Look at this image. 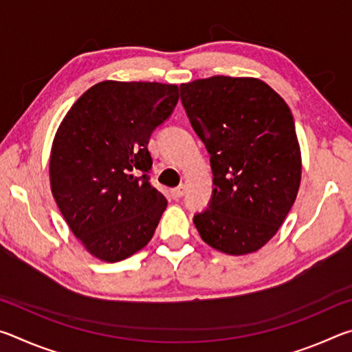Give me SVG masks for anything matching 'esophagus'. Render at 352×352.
Returning <instances> with one entry per match:
<instances>
[{
    "instance_id": "esophagus-1",
    "label": "esophagus",
    "mask_w": 352,
    "mask_h": 352,
    "mask_svg": "<svg viewBox=\"0 0 352 352\" xmlns=\"http://www.w3.org/2000/svg\"><path fill=\"white\" fill-rule=\"evenodd\" d=\"M184 192H186V186H184V184H180V186H178V188L170 190V195H172V199L178 200V199L183 197Z\"/></svg>"
}]
</instances>
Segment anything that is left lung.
Wrapping results in <instances>:
<instances>
[{"label":"left lung","mask_w":352,"mask_h":352,"mask_svg":"<svg viewBox=\"0 0 352 352\" xmlns=\"http://www.w3.org/2000/svg\"><path fill=\"white\" fill-rule=\"evenodd\" d=\"M190 126L212 169V195L194 216L208 245L226 254L264 247L283 225L301 182L292 111L265 82L214 76L180 85Z\"/></svg>","instance_id":"obj_1"}]
</instances>
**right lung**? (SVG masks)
Here are the masks:
<instances>
[{
	"instance_id": "obj_1",
	"label": "right lung",
	"mask_w": 352,
	"mask_h": 352,
	"mask_svg": "<svg viewBox=\"0 0 352 352\" xmlns=\"http://www.w3.org/2000/svg\"><path fill=\"white\" fill-rule=\"evenodd\" d=\"M178 102V87L105 80L71 107L52 142L51 190L93 256L118 262L152 239L168 206L152 186L147 144Z\"/></svg>"
}]
</instances>
